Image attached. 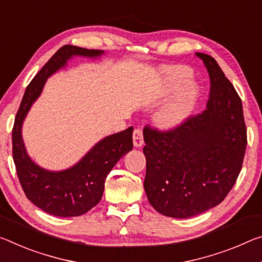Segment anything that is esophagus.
<instances>
[{"instance_id":"1","label":"esophagus","mask_w":262,"mask_h":262,"mask_svg":"<svg viewBox=\"0 0 262 262\" xmlns=\"http://www.w3.org/2000/svg\"><path fill=\"white\" fill-rule=\"evenodd\" d=\"M133 144H134L135 148L142 147L143 134H142V130H141L140 128H136L134 133H133Z\"/></svg>"}]
</instances>
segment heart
Instances as JSON below:
<instances>
[{"label": "heart", "mask_w": 262, "mask_h": 262, "mask_svg": "<svg viewBox=\"0 0 262 262\" xmlns=\"http://www.w3.org/2000/svg\"><path fill=\"white\" fill-rule=\"evenodd\" d=\"M191 78L192 72L184 65H171L162 70L156 89V97L159 99L167 98L169 94L186 84L157 111L155 120L163 129H172L183 123L196 106L199 89L196 82L190 81Z\"/></svg>", "instance_id": "obj_1"}]
</instances>
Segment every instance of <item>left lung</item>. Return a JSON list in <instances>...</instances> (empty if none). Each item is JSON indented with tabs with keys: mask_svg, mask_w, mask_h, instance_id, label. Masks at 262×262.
Listing matches in <instances>:
<instances>
[{
	"mask_svg": "<svg viewBox=\"0 0 262 262\" xmlns=\"http://www.w3.org/2000/svg\"><path fill=\"white\" fill-rule=\"evenodd\" d=\"M210 77L206 110L176 129L146 127L144 191L157 212L190 218L212 209L233 188L247 146L243 103L217 61L197 52Z\"/></svg>",
	"mask_w": 262,
	"mask_h": 262,
	"instance_id": "1",
	"label": "left lung"
}]
</instances>
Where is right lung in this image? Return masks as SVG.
<instances>
[{
	"label": "right lung",
	"instance_id": "obj_1",
	"mask_svg": "<svg viewBox=\"0 0 262 262\" xmlns=\"http://www.w3.org/2000/svg\"><path fill=\"white\" fill-rule=\"evenodd\" d=\"M102 50H89L64 45L50 58L24 92L12 128V157L24 193L29 201L45 212L57 217H77L100 202L105 181L122 156L133 149V127L103 138L76 164L53 171L41 168L28 155L22 127L31 106L43 92L48 78L64 69L74 57L101 58Z\"/></svg>",
	"mask_w": 262,
	"mask_h": 262
}]
</instances>
